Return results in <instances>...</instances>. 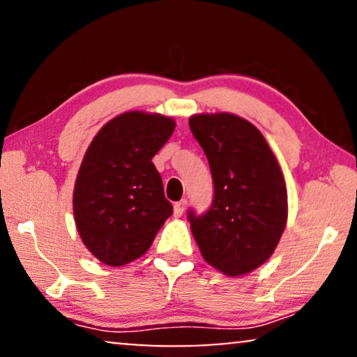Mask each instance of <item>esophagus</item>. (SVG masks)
<instances>
[{"mask_svg": "<svg viewBox=\"0 0 357 357\" xmlns=\"http://www.w3.org/2000/svg\"><path fill=\"white\" fill-rule=\"evenodd\" d=\"M185 206H187V199H180V202H177L174 204V214L177 218H180L185 211Z\"/></svg>", "mask_w": 357, "mask_h": 357, "instance_id": "esophagus-1", "label": "esophagus"}]
</instances>
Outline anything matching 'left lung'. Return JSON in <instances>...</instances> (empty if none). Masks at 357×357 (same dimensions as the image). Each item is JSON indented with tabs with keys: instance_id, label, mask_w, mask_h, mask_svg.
<instances>
[{
	"instance_id": "obj_1",
	"label": "left lung",
	"mask_w": 357,
	"mask_h": 357,
	"mask_svg": "<svg viewBox=\"0 0 357 357\" xmlns=\"http://www.w3.org/2000/svg\"><path fill=\"white\" fill-rule=\"evenodd\" d=\"M190 130L206 154L214 185L206 213L188 209L209 265L241 276L263 265L287 219V192L275 154L252 123L232 114L193 115Z\"/></svg>"
}]
</instances>
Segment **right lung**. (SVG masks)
<instances>
[{"instance_id":"right-lung-1","label":"right lung","mask_w":357,"mask_h":357,"mask_svg":"<svg viewBox=\"0 0 357 357\" xmlns=\"http://www.w3.org/2000/svg\"><path fill=\"white\" fill-rule=\"evenodd\" d=\"M174 128L167 116L126 112L110 120L87 149L73 209L82 242L105 265L121 266L139 258L172 216L151 159Z\"/></svg>"}]
</instances>
